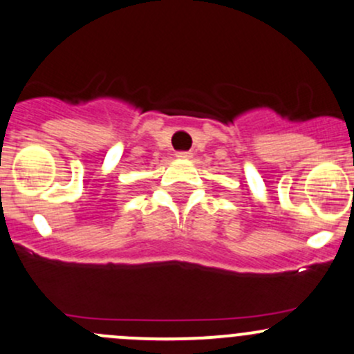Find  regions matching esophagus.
<instances>
[{"mask_svg": "<svg viewBox=\"0 0 354 354\" xmlns=\"http://www.w3.org/2000/svg\"><path fill=\"white\" fill-rule=\"evenodd\" d=\"M192 156H193L192 151H178L176 152V158H180V159H189Z\"/></svg>", "mask_w": 354, "mask_h": 354, "instance_id": "esophagus-1", "label": "esophagus"}]
</instances>
